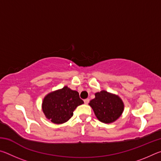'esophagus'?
Listing matches in <instances>:
<instances>
[{
	"label": "esophagus",
	"instance_id": "obj_1",
	"mask_svg": "<svg viewBox=\"0 0 161 161\" xmlns=\"http://www.w3.org/2000/svg\"><path fill=\"white\" fill-rule=\"evenodd\" d=\"M84 103H85V104H88L89 102V99H84Z\"/></svg>",
	"mask_w": 161,
	"mask_h": 161
}]
</instances>
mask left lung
<instances>
[{"label": "left lung", "instance_id": "obj_1", "mask_svg": "<svg viewBox=\"0 0 161 161\" xmlns=\"http://www.w3.org/2000/svg\"><path fill=\"white\" fill-rule=\"evenodd\" d=\"M89 104L97 118L105 124H110L118 119L123 113V101L117 95L102 90L95 94V98Z\"/></svg>", "mask_w": 161, "mask_h": 161}]
</instances>
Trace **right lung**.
I'll return each instance as SVG.
<instances>
[{"instance_id": "1", "label": "right lung", "mask_w": 161, "mask_h": 161, "mask_svg": "<svg viewBox=\"0 0 161 161\" xmlns=\"http://www.w3.org/2000/svg\"><path fill=\"white\" fill-rule=\"evenodd\" d=\"M84 103L77 91L67 86L46 95L42 108L46 118L56 124L67 122L73 116V111Z\"/></svg>"}]
</instances>
